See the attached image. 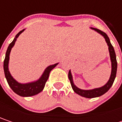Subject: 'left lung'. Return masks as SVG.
<instances>
[{
	"mask_svg": "<svg viewBox=\"0 0 122 122\" xmlns=\"http://www.w3.org/2000/svg\"><path fill=\"white\" fill-rule=\"evenodd\" d=\"M90 29L97 32L98 34L102 35L105 39V41L108 46V50H109V53H110V61H111V74H110V77L108 81L102 87L90 89V90H83V89H81V88L78 87L74 84L73 76H72L71 71L70 70L68 72V78L70 80L71 87H72L73 91L76 93H77L78 95H79L83 97H86V98L97 97H100L102 95H104L105 93H106L110 90V88L112 87V85L114 81V79L116 78V74H117V59H116V54H115L114 47L112 46V45L110 42V40L108 36L107 35L106 33L102 32L101 30H100L98 29L93 28V27H90Z\"/></svg>",
	"mask_w": 122,
	"mask_h": 122,
	"instance_id": "1",
	"label": "left lung"
}]
</instances>
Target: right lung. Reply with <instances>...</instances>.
Segmentation results:
<instances>
[{
  "label": "right lung",
  "mask_w": 122,
  "mask_h": 122,
  "mask_svg": "<svg viewBox=\"0 0 122 122\" xmlns=\"http://www.w3.org/2000/svg\"><path fill=\"white\" fill-rule=\"evenodd\" d=\"M25 29H24L22 31H20V32H18L16 35L15 37L14 38L13 41L9 44L7 51H6V54H5V58L4 62H3V69H4L5 76L7 80V82H8L9 86L10 87V88L13 90V92H15L17 95L22 96V97H30V96L36 95L44 90V87L45 86L46 82L47 81V80L49 78V73H50L51 71L53 68H54L59 64V63H56L55 64H52V65L47 66L45 68V70L44 71L41 76L39 77V78L35 81H32V82H29V83H20L17 81H16L12 77L10 71H9L10 54V51L12 50V47L14 46L15 42L17 41V39L25 31Z\"/></svg>",
  "instance_id": "1"
}]
</instances>
